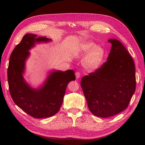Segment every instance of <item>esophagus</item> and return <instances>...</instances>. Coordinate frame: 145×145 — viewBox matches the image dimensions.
Returning a JSON list of instances; mask_svg holds the SVG:
<instances>
[{
  "instance_id": "1",
  "label": "esophagus",
  "mask_w": 145,
  "mask_h": 145,
  "mask_svg": "<svg viewBox=\"0 0 145 145\" xmlns=\"http://www.w3.org/2000/svg\"><path fill=\"white\" fill-rule=\"evenodd\" d=\"M75 75H76V78L77 79L80 77V73L79 72H76L75 73Z\"/></svg>"
}]
</instances>
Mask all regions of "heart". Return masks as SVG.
Wrapping results in <instances>:
<instances>
[{
	"mask_svg": "<svg viewBox=\"0 0 145 145\" xmlns=\"http://www.w3.org/2000/svg\"><path fill=\"white\" fill-rule=\"evenodd\" d=\"M88 53L84 59V65L89 69L97 68L103 59L105 50L99 45H96L93 42L85 41L80 43L76 47L74 56L77 58H81Z\"/></svg>",
	"mask_w": 145,
	"mask_h": 145,
	"instance_id": "1",
	"label": "heart"
}]
</instances>
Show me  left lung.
<instances>
[{
  "label": "left lung",
  "instance_id": "1",
  "mask_svg": "<svg viewBox=\"0 0 145 145\" xmlns=\"http://www.w3.org/2000/svg\"><path fill=\"white\" fill-rule=\"evenodd\" d=\"M107 62L83 76L80 85L88 108L94 115L108 118L125 110L136 89L135 63L120 41L110 39Z\"/></svg>",
  "mask_w": 145,
  "mask_h": 145
}]
</instances>
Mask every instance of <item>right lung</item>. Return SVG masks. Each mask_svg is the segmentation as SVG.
Masks as SVG:
<instances>
[{"label":"right lung","mask_w":145,"mask_h":145,"mask_svg":"<svg viewBox=\"0 0 145 145\" xmlns=\"http://www.w3.org/2000/svg\"><path fill=\"white\" fill-rule=\"evenodd\" d=\"M51 39L46 36L37 37L27 33L13 50L7 69V81L11 97L19 108L33 118L51 117L56 114L62 105L68 83L75 80L73 70L65 72L51 70L42 85L32 87L24 75L26 63L30 55V50L37 43H49Z\"/></svg>","instance_id":"add662e5"}]
</instances>
